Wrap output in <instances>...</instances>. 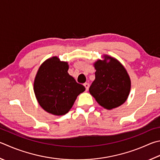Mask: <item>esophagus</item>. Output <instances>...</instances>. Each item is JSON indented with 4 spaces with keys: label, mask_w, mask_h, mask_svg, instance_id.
I'll return each instance as SVG.
<instances>
[{
    "label": "esophagus",
    "mask_w": 160,
    "mask_h": 160,
    "mask_svg": "<svg viewBox=\"0 0 160 160\" xmlns=\"http://www.w3.org/2000/svg\"><path fill=\"white\" fill-rule=\"evenodd\" d=\"M84 86L85 87V89H86L87 91H88V90L89 89V84L88 83V82H85V84H84Z\"/></svg>",
    "instance_id": "34e87169"
}]
</instances>
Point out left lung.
Here are the masks:
<instances>
[{
	"label": "left lung",
	"instance_id": "8db88e82",
	"mask_svg": "<svg viewBox=\"0 0 160 160\" xmlns=\"http://www.w3.org/2000/svg\"><path fill=\"white\" fill-rule=\"evenodd\" d=\"M103 58L94 63L95 80L89 91L101 106L112 110L127 101L131 80L125 68L118 59L107 54Z\"/></svg>",
	"mask_w": 160,
	"mask_h": 160
}]
</instances>
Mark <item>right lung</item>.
<instances>
[{"label":"right lung","mask_w":160,"mask_h":160,"mask_svg":"<svg viewBox=\"0 0 160 160\" xmlns=\"http://www.w3.org/2000/svg\"><path fill=\"white\" fill-rule=\"evenodd\" d=\"M68 62L57 57L49 58L38 70L33 82L36 99L42 108L54 115H63L85 90L68 74Z\"/></svg>","instance_id":"obj_1"}]
</instances>
